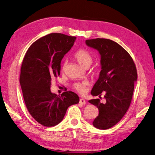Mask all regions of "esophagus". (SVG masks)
<instances>
[{"instance_id": "34e87169", "label": "esophagus", "mask_w": 155, "mask_h": 155, "mask_svg": "<svg viewBox=\"0 0 155 155\" xmlns=\"http://www.w3.org/2000/svg\"><path fill=\"white\" fill-rule=\"evenodd\" d=\"M79 104L83 105H84L86 104V101H85V100L83 99V98H81V99L79 100Z\"/></svg>"}]
</instances>
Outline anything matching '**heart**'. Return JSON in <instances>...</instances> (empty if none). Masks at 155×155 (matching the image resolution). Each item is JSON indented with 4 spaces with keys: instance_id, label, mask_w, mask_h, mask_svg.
<instances>
[{
    "instance_id": "1",
    "label": "heart",
    "mask_w": 155,
    "mask_h": 155,
    "mask_svg": "<svg viewBox=\"0 0 155 155\" xmlns=\"http://www.w3.org/2000/svg\"><path fill=\"white\" fill-rule=\"evenodd\" d=\"M75 58L78 63L83 68L89 67L93 61V58L91 54L88 51L85 50H79L77 51L74 55ZM63 70H64V66L63 67ZM89 85L88 81H84L82 83H77L74 85V88L80 94H84L86 91V87Z\"/></svg>"
}]
</instances>
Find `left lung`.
Here are the masks:
<instances>
[{
	"mask_svg": "<svg viewBox=\"0 0 155 155\" xmlns=\"http://www.w3.org/2000/svg\"><path fill=\"white\" fill-rule=\"evenodd\" d=\"M85 43L100 55L101 70L91 94L101 98V94L105 93L106 102L103 104L100 99L88 102L99 110L93 125L105 130L118 124L127 111L137 81V68L129 54L113 41L97 38L86 40Z\"/></svg>",
	"mask_w": 155,
	"mask_h": 155,
	"instance_id": "left-lung-1",
	"label": "left lung"
}]
</instances>
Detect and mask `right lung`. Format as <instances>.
Returning <instances> with one entry per match:
<instances>
[{
    "instance_id": "1",
    "label": "right lung",
    "mask_w": 155,
    "mask_h": 155,
    "mask_svg": "<svg viewBox=\"0 0 155 155\" xmlns=\"http://www.w3.org/2000/svg\"><path fill=\"white\" fill-rule=\"evenodd\" d=\"M76 37L53 33L33 43L27 50L21 69L20 84L28 110L45 127L59 124L68 108L79 101L72 91L59 96L50 91L51 80L60 75L61 62Z\"/></svg>"
}]
</instances>
